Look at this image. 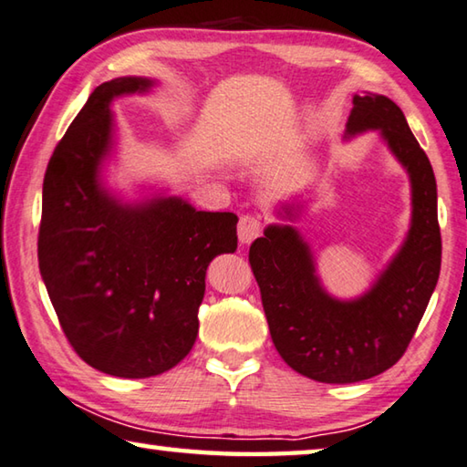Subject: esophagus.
Listing matches in <instances>:
<instances>
[{
	"label": "esophagus",
	"mask_w": 467,
	"mask_h": 467,
	"mask_svg": "<svg viewBox=\"0 0 467 467\" xmlns=\"http://www.w3.org/2000/svg\"><path fill=\"white\" fill-rule=\"evenodd\" d=\"M263 234V223L256 215H244L238 223V238L242 244L254 242Z\"/></svg>",
	"instance_id": "1"
}]
</instances>
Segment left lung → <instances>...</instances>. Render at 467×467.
Listing matches in <instances>:
<instances>
[{
  "label": "left lung",
  "instance_id": "left-lung-1",
  "mask_svg": "<svg viewBox=\"0 0 467 467\" xmlns=\"http://www.w3.org/2000/svg\"><path fill=\"white\" fill-rule=\"evenodd\" d=\"M368 130H379L411 186L406 240L368 292L354 300L328 294L294 225H269L248 254L275 348L287 366L318 383H358L391 368L414 337L441 273L437 180L426 152L385 95H354L346 139ZM302 211L304 202H285L277 215L294 221Z\"/></svg>",
  "mask_w": 467,
  "mask_h": 467
}]
</instances>
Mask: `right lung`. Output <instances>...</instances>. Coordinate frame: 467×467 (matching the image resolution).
<instances>
[{
  "instance_id": "add662e5",
  "label": "right lung",
  "mask_w": 467,
  "mask_h": 467,
  "mask_svg": "<svg viewBox=\"0 0 467 467\" xmlns=\"http://www.w3.org/2000/svg\"><path fill=\"white\" fill-rule=\"evenodd\" d=\"M157 80L99 84L53 150L43 180L39 269L59 325L84 362L111 377L167 372L192 349L206 266L238 248V215L182 196L124 202L105 186L113 99Z\"/></svg>"
}]
</instances>
